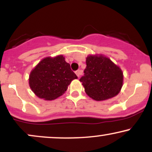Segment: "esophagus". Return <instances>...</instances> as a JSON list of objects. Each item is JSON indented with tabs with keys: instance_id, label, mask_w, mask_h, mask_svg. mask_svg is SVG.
Returning <instances> with one entry per match:
<instances>
[{
	"instance_id": "1",
	"label": "esophagus",
	"mask_w": 152,
	"mask_h": 152,
	"mask_svg": "<svg viewBox=\"0 0 152 152\" xmlns=\"http://www.w3.org/2000/svg\"><path fill=\"white\" fill-rule=\"evenodd\" d=\"M82 74H83V71L82 70H78L76 71V74L77 75L78 77H80V76L82 75Z\"/></svg>"
}]
</instances>
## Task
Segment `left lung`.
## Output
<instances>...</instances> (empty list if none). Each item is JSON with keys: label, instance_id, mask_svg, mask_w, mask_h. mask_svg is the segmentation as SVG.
<instances>
[{"label": "left lung", "instance_id": "obj_1", "mask_svg": "<svg viewBox=\"0 0 152 152\" xmlns=\"http://www.w3.org/2000/svg\"><path fill=\"white\" fill-rule=\"evenodd\" d=\"M84 76L80 78L85 92L96 101H104L116 96L123 86L121 68L111 59L95 54L86 57Z\"/></svg>", "mask_w": 152, "mask_h": 152}]
</instances>
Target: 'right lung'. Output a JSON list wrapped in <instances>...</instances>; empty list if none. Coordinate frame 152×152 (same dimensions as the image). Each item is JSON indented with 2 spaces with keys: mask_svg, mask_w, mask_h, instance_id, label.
I'll return each instance as SVG.
<instances>
[{
  "mask_svg": "<svg viewBox=\"0 0 152 152\" xmlns=\"http://www.w3.org/2000/svg\"><path fill=\"white\" fill-rule=\"evenodd\" d=\"M77 76L71 71L70 64L63 55L43 58L29 75V86L38 98L54 100L67 90Z\"/></svg>",
  "mask_w": 152,
  "mask_h": 152,
  "instance_id": "right-lung-1",
  "label": "right lung"
}]
</instances>
